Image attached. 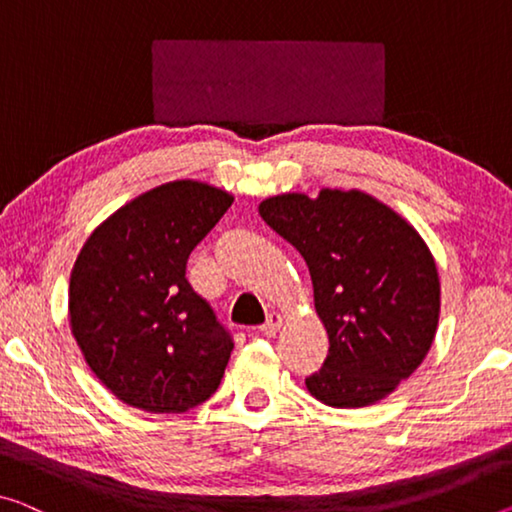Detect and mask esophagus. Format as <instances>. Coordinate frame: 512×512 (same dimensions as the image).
I'll use <instances>...</instances> for the list:
<instances>
[{
    "label": "esophagus",
    "mask_w": 512,
    "mask_h": 512,
    "mask_svg": "<svg viewBox=\"0 0 512 512\" xmlns=\"http://www.w3.org/2000/svg\"><path fill=\"white\" fill-rule=\"evenodd\" d=\"M281 313H277V311H272V313H267V318H265V322L261 325V332L263 334H267V336H272V334H277V329L281 327Z\"/></svg>",
    "instance_id": "obj_1"
}]
</instances>
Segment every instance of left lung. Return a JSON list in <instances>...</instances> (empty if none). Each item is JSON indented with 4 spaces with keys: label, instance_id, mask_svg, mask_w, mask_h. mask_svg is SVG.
I'll list each match as a JSON object with an SVG mask.
<instances>
[{
    "label": "left lung",
    "instance_id": "1",
    "mask_svg": "<svg viewBox=\"0 0 512 512\" xmlns=\"http://www.w3.org/2000/svg\"><path fill=\"white\" fill-rule=\"evenodd\" d=\"M258 212L309 265L329 355L306 389L329 407L387 398L426 359L439 322L435 258L410 222L359 190L279 194Z\"/></svg>",
    "mask_w": 512,
    "mask_h": 512
}]
</instances>
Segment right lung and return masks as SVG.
Returning <instances> with one entry per match:
<instances>
[{
    "mask_svg": "<svg viewBox=\"0 0 512 512\" xmlns=\"http://www.w3.org/2000/svg\"><path fill=\"white\" fill-rule=\"evenodd\" d=\"M233 196L174 180L125 203L89 235L70 272V329L86 364L153 414L192 410L217 391L233 338L185 277L187 258Z\"/></svg>",
    "mask_w": 512,
    "mask_h": 512,
    "instance_id": "add662e5",
    "label": "right lung"
}]
</instances>
